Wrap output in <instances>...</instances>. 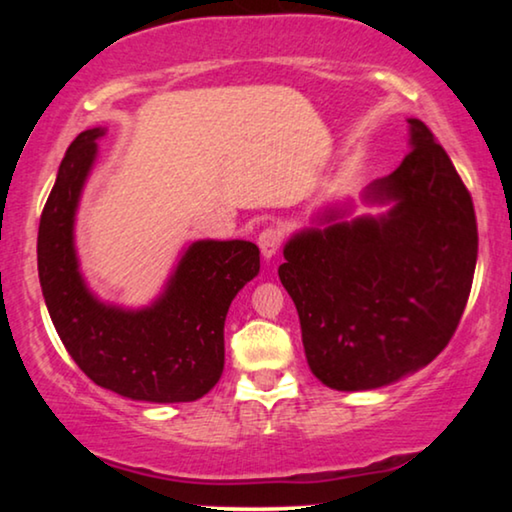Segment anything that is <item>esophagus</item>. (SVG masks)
I'll use <instances>...</instances> for the list:
<instances>
[{"instance_id": "34e87169", "label": "esophagus", "mask_w": 512, "mask_h": 512, "mask_svg": "<svg viewBox=\"0 0 512 512\" xmlns=\"http://www.w3.org/2000/svg\"><path fill=\"white\" fill-rule=\"evenodd\" d=\"M258 247H261V254L263 258H270L277 254L279 247H282V228L277 226H268L261 230V235H258Z\"/></svg>"}]
</instances>
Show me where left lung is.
Returning <instances> with one entry per match:
<instances>
[{"instance_id":"left-lung-1","label":"left lung","mask_w":512,"mask_h":512,"mask_svg":"<svg viewBox=\"0 0 512 512\" xmlns=\"http://www.w3.org/2000/svg\"><path fill=\"white\" fill-rule=\"evenodd\" d=\"M410 151L363 200L387 214L342 221L286 242L279 279L298 310L310 370L326 387L366 391L424 368L464 314L478 261L473 200L450 156L417 118Z\"/></svg>"}]
</instances>
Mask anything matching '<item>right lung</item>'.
Returning a JSON list of instances; mask_svg holds the SVG:
<instances>
[{
  "instance_id": "add662e5",
  "label": "right lung",
  "mask_w": 512,
  "mask_h": 512,
  "mask_svg": "<svg viewBox=\"0 0 512 512\" xmlns=\"http://www.w3.org/2000/svg\"><path fill=\"white\" fill-rule=\"evenodd\" d=\"M104 128L81 132L62 158L39 221V282L69 356L100 387L132 401H198L223 373V324L261 270L247 240H200L179 258L165 291L142 310L107 305L88 289L74 249V216Z\"/></svg>"
}]
</instances>
